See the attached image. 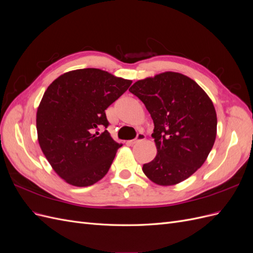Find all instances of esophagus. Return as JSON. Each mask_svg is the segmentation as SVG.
<instances>
[{
  "label": "esophagus",
  "instance_id": "esophagus-1",
  "mask_svg": "<svg viewBox=\"0 0 253 253\" xmlns=\"http://www.w3.org/2000/svg\"><path fill=\"white\" fill-rule=\"evenodd\" d=\"M144 139H145V135H144L143 133H138V134H137V136H136V138H135L134 140H129L128 143L134 144V143H136V142L144 140Z\"/></svg>",
  "mask_w": 253,
  "mask_h": 253
}]
</instances>
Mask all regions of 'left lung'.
I'll list each match as a JSON object with an SVG mask.
<instances>
[{
	"label": "left lung",
	"instance_id": "left-lung-1",
	"mask_svg": "<svg viewBox=\"0 0 253 253\" xmlns=\"http://www.w3.org/2000/svg\"><path fill=\"white\" fill-rule=\"evenodd\" d=\"M138 97L154 122L157 155L143 173L160 186L187 179L203 166L215 141L217 118L211 99L185 75L166 72L135 82Z\"/></svg>",
	"mask_w": 253,
	"mask_h": 253
}]
</instances>
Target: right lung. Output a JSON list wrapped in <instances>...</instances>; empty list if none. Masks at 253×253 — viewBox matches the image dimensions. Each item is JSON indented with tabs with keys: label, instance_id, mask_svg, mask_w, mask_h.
Returning a JSON list of instances; mask_svg holds the SVG:
<instances>
[{
	"label": "right lung",
	"instance_id": "1",
	"mask_svg": "<svg viewBox=\"0 0 253 253\" xmlns=\"http://www.w3.org/2000/svg\"><path fill=\"white\" fill-rule=\"evenodd\" d=\"M131 84L83 68L61 75L44 93L37 112L38 140L52 169L70 185L91 186L110 170L121 144L106 129L105 110Z\"/></svg>",
	"mask_w": 253,
	"mask_h": 253
}]
</instances>
